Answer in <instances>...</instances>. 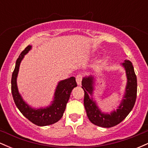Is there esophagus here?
I'll return each instance as SVG.
<instances>
[{"label":"esophagus","mask_w":148,"mask_h":148,"mask_svg":"<svg viewBox=\"0 0 148 148\" xmlns=\"http://www.w3.org/2000/svg\"><path fill=\"white\" fill-rule=\"evenodd\" d=\"M76 81L78 85H81V81H82V76H81V74H78V75L76 76Z\"/></svg>","instance_id":"34e87169"}]
</instances>
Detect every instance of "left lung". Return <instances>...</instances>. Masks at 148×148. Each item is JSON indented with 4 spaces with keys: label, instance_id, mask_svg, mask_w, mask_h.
<instances>
[{
    "label": "left lung",
    "instance_id": "obj_1",
    "mask_svg": "<svg viewBox=\"0 0 148 148\" xmlns=\"http://www.w3.org/2000/svg\"><path fill=\"white\" fill-rule=\"evenodd\" d=\"M125 68L127 76V86L125 95L116 111L111 113L101 112L93 100L92 95L95 90V78L90 75L85 76L82 80V88L84 90V106L90 121L97 126L106 127H114L118 125L128 115L135 104L137 94V79L133 64L129 60L122 63Z\"/></svg>",
    "mask_w": 148,
    "mask_h": 148
}]
</instances>
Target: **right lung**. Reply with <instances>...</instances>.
Returning <instances> with one entry per match:
<instances>
[{"label":"right lung","instance_id":"right-lung-1","mask_svg":"<svg viewBox=\"0 0 148 148\" xmlns=\"http://www.w3.org/2000/svg\"><path fill=\"white\" fill-rule=\"evenodd\" d=\"M31 48L32 46L28 45L21 53L16 60L14 70L12 76V94L16 107L25 118L37 126H47L57 123L60 120L63 115L72 90L74 88L77 86V84L74 76L60 81L58 84L54 93L53 101L50 106L40 108H33L30 107L28 103L25 102L18 92L16 78L20 63L24 58V56L28 53Z\"/></svg>","mask_w":148,"mask_h":148}]
</instances>
